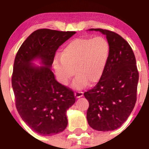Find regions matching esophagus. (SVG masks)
<instances>
[{
    "label": "esophagus",
    "instance_id": "1",
    "mask_svg": "<svg viewBox=\"0 0 149 149\" xmlns=\"http://www.w3.org/2000/svg\"><path fill=\"white\" fill-rule=\"evenodd\" d=\"M84 95V92L82 91H76L75 92V96L76 98H80V97H82Z\"/></svg>",
    "mask_w": 149,
    "mask_h": 149
}]
</instances>
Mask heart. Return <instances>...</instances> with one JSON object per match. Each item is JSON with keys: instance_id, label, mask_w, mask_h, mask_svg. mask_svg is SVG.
I'll list each match as a JSON object with an SVG mask.
<instances>
[{"instance_id": "b5f03b06", "label": "heart", "mask_w": 149, "mask_h": 149, "mask_svg": "<svg viewBox=\"0 0 149 149\" xmlns=\"http://www.w3.org/2000/svg\"><path fill=\"white\" fill-rule=\"evenodd\" d=\"M110 56V45L104 37L81 38L71 40L56 56L54 67L59 82L68 85L74 76L76 88H82L89 82L94 84L102 77Z\"/></svg>"}]
</instances>
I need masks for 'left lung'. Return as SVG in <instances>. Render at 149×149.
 <instances>
[{
  "instance_id": "8db88e82",
  "label": "left lung",
  "mask_w": 149,
  "mask_h": 149,
  "mask_svg": "<svg viewBox=\"0 0 149 149\" xmlns=\"http://www.w3.org/2000/svg\"><path fill=\"white\" fill-rule=\"evenodd\" d=\"M90 31L106 36L110 56L98 84L84 93L89 103L87 120L97 131H112L127 120L136 102L139 71L136 58L128 42L116 33L101 29Z\"/></svg>"
}]
</instances>
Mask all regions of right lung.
I'll return each mask as SVG.
<instances>
[{"instance_id":"1","label":"right lung","mask_w":149,"mask_h":149,"mask_svg":"<svg viewBox=\"0 0 149 149\" xmlns=\"http://www.w3.org/2000/svg\"><path fill=\"white\" fill-rule=\"evenodd\" d=\"M76 33L47 29L33 32L17 52L12 74L15 106L23 121L43 136L62 132L68 124L66 111L76 101L70 88L55 79L51 66L58 47ZM40 58L45 65L30 62Z\"/></svg>"}]
</instances>
